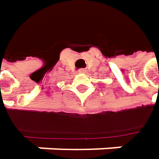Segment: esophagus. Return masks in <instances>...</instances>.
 Returning <instances> with one entry per match:
<instances>
[{
  "label": "esophagus",
  "mask_w": 159,
  "mask_h": 159,
  "mask_svg": "<svg viewBox=\"0 0 159 159\" xmlns=\"http://www.w3.org/2000/svg\"><path fill=\"white\" fill-rule=\"evenodd\" d=\"M84 71H85L84 70H79V72H84Z\"/></svg>",
  "instance_id": "34e87169"
}]
</instances>
